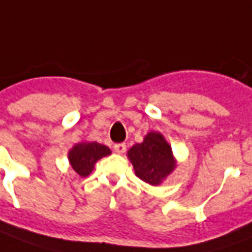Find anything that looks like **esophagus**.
<instances>
[{"label":"esophagus","mask_w":252,"mask_h":252,"mask_svg":"<svg viewBox=\"0 0 252 252\" xmlns=\"http://www.w3.org/2000/svg\"><path fill=\"white\" fill-rule=\"evenodd\" d=\"M113 150H115V152H116V154L123 155L126 151V145L124 144V143H121V144H116L115 147H113Z\"/></svg>","instance_id":"34e87169"}]
</instances>
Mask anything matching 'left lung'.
<instances>
[{
  "label": "left lung",
  "instance_id": "8db88e82",
  "mask_svg": "<svg viewBox=\"0 0 252 252\" xmlns=\"http://www.w3.org/2000/svg\"><path fill=\"white\" fill-rule=\"evenodd\" d=\"M136 176L151 186H160L176 168L172 148L160 132L151 131L126 152Z\"/></svg>",
  "mask_w": 252,
  "mask_h": 252
}]
</instances>
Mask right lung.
I'll list each match as a JSON object with an SVG mask.
<instances>
[{
  "label": "right lung",
  "mask_w": 252,
  "mask_h": 252,
  "mask_svg": "<svg viewBox=\"0 0 252 252\" xmlns=\"http://www.w3.org/2000/svg\"><path fill=\"white\" fill-rule=\"evenodd\" d=\"M111 154L107 145L97 141H80L68 151V160L74 172L81 178H87L94 168V164Z\"/></svg>",
  "instance_id": "add662e5"
}]
</instances>
